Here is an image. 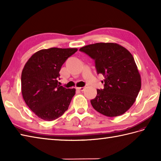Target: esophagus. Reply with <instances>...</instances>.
<instances>
[{
	"label": "esophagus",
	"instance_id": "obj_1",
	"mask_svg": "<svg viewBox=\"0 0 161 161\" xmlns=\"http://www.w3.org/2000/svg\"><path fill=\"white\" fill-rule=\"evenodd\" d=\"M77 89L80 90V91H83L85 89V87H78V88H77Z\"/></svg>",
	"mask_w": 161,
	"mask_h": 161
}]
</instances>
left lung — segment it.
<instances>
[{
	"mask_svg": "<svg viewBox=\"0 0 161 161\" xmlns=\"http://www.w3.org/2000/svg\"><path fill=\"white\" fill-rule=\"evenodd\" d=\"M80 51L94 59L97 73L104 77L103 89L91 103L95 110L108 117L122 115L134 103L141 88V75L132 54L114 43H97Z\"/></svg>",
	"mask_w": 161,
	"mask_h": 161,
	"instance_id": "obj_1",
	"label": "left lung"
}]
</instances>
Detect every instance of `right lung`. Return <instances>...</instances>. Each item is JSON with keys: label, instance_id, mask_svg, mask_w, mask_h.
<instances>
[{"label": "right lung", "instance_id": "1", "mask_svg": "<svg viewBox=\"0 0 161 161\" xmlns=\"http://www.w3.org/2000/svg\"><path fill=\"white\" fill-rule=\"evenodd\" d=\"M77 48L41 50L27 61L21 74V92L30 110L41 119L52 121L68 110L75 88L59 85V71Z\"/></svg>", "mask_w": 161, "mask_h": 161}]
</instances>
